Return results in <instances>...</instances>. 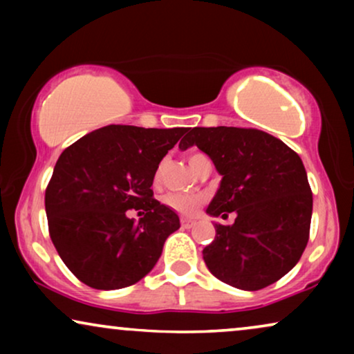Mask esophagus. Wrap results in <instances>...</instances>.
<instances>
[{
  "mask_svg": "<svg viewBox=\"0 0 354 354\" xmlns=\"http://www.w3.org/2000/svg\"><path fill=\"white\" fill-rule=\"evenodd\" d=\"M180 224H182L183 229H192V227L195 225V221L187 219V217H182V219H180Z\"/></svg>",
  "mask_w": 354,
  "mask_h": 354,
  "instance_id": "1",
  "label": "esophagus"
}]
</instances>
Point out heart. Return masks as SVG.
<instances>
[{"label":"heart","instance_id":"1","mask_svg":"<svg viewBox=\"0 0 354 354\" xmlns=\"http://www.w3.org/2000/svg\"><path fill=\"white\" fill-rule=\"evenodd\" d=\"M203 158H206L205 154L192 153L190 156H188L190 167L195 166V164ZM156 178H158V174H156ZM162 201L164 205L171 207V209L180 212V214L190 216V214H195L198 207H200V205L203 203V196L193 195V193H167V195L162 198Z\"/></svg>","mask_w":354,"mask_h":354}]
</instances>
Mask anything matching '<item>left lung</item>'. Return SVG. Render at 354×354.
<instances>
[{
	"label": "left lung",
	"mask_w": 354,
	"mask_h": 354,
	"mask_svg": "<svg viewBox=\"0 0 354 354\" xmlns=\"http://www.w3.org/2000/svg\"><path fill=\"white\" fill-rule=\"evenodd\" d=\"M198 147L222 176L209 216L235 212L232 225L214 224L203 250L211 274L240 290H261L290 272L309 240L313 193L301 158L282 140L256 129L195 127L178 148Z\"/></svg>",
	"instance_id": "left-lung-1"
}]
</instances>
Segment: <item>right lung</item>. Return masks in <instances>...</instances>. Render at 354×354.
<instances>
[{
    "instance_id": "obj_1",
    "label": "right lung",
    "mask_w": 354,
    "mask_h": 354,
    "mask_svg": "<svg viewBox=\"0 0 354 354\" xmlns=\"http://www.w3.org/2000/svg\"><path fill=\"white\" fill-rule=\"evenodd\" d=\"M185 132L106 125L61 153L45 193L48 229L80 282L96 290L124 288L158 263L180 221L153 198V178ZM129 209L144 217L135 223L127 217Z\"/></svg>"
}]
</instances>
